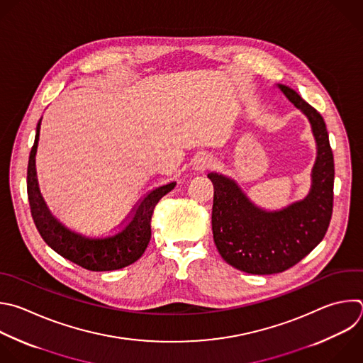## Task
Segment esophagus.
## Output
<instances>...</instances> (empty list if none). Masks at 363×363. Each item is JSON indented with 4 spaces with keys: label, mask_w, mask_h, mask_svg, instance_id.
<instances>
[{
    "label": "esophagus",
    "mask_w": 363,
    "mask_h": 363,
    "mask_svg": "<svg viewBox=\"0 0 363 363\" xmlns=\"http://www.w3.org/2000/svg\"><path fill=\"white\" fill-rule=\"evenodd\" d=\"M212 165H213V160H212L209 155H206V154H201V155H198V157L194 160V162H192V169L196 171V172H203V171H206L208 168H211Z\"/></svg>",
    "instance_id": "1"
}]
</instances>
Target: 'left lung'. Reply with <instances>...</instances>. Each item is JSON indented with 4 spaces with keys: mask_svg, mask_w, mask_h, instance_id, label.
<instances>
[{
    "mask_svg": "<svg viewBox=\"0 0 363 363\" xmlns=\"http://www.w3.org/2000/svg\"><path fill=\"white\" fill-rule=\"evenodd\" d=\"M281 92L308 118L316 143L311 189L281 209L257 206L232 179L209 172L213 184L212 233L225 262L254 275L279 274L305 258L323 239L333 206V154L322 115L282 84Z\"/></svg>",
    "mask_w": 363,
    "mask_h": 363,
    "instance_id": "obj_1",
    "label": "left lung"
}]
</instances>
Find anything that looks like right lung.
Segmentation results:
<instances>
[{"label": "right lung", "mask_w": 363, "mask_h": 363, "mask_svg": "<svg viewBox=\"0 0 363 363\" xmlns=\"http://www.w3.org/2000/svg\"><path fill=\"white\" fill-rule=\"evenodd\" d=\"M41 119L37 124L35 141L30 152L27 191L34 223L45 244L62 258L88 271H115L138 261L151 239V216L158 201L172 191L177 182L158 186L147 194L133 212L130 220L119 230L102 236L75 232L60 222L48 209L37 179L35 155L40 141Z\"/></svg>", "instance_id": "add662e5"}]
</instances>
